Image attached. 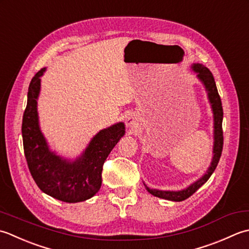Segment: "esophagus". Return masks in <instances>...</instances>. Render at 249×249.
I'll use <instances>...</instances> for the list:
<instances>
[{"mask_svg":"<svg viewBox=\"0 0 249 249\" xmlns=\"http://www.w3.org/2000/svg\"><path fill=\"white\" fill-rule=\"evenodd\" d=\"M125 124L128 126H132V128L136 125V119H135L133 115L129 114L128 116H126V117H125Z\"/></svg>","mask_w":249,"mask_h":249,"instance_id":"1","label":"esophagus"}]
</instances>
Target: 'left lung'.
I'll return each instance as SVG.
<instances>
[{
    "mask_svg": "<svg viewBox=\"0 0 249 249\" xmlns=\"http://www.w3.org/2000/svg\"><path fill=\"white\" fill-rule=\"evenodd\" d=\"M196 72L197 73V77L201 79V82L204 84L205 88L209 92V98L212 103L213 111H214V120H215V143H214V157H213V161L211 167L207 171V173L196 180L195 184L189 186L187 189H184L181 191H161V190H156V189H149L148 187H146L147 190H148L149 194H151L155 196L162 197V199L170 200V201H184L188 199L195 192L200 188L202 185H204L205 182L209 180L213 172L215 171L216 166L219 162L220 156L222 153V147H224V131H222V117H224V110H222V104H221V99L220 95L218 93V90L215 84V79L213 77V74L211 71L205 68L204 65L202 64H195L192 67Z\"/></svg>",
    "mask_w": 249,
    "mask_h": 249,
    "instance_id": "left-lung-1",
    "label": "left lung"
}]
</instances>
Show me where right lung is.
<instances>
[{
  "label": "right lung",
  "instance_id": "add662e5",
  "mask_svg": "<svg viewBox=\"0 0 249 249\" xmlns=\"http://www.w3.org/2000/svg\"><path fill=\"white\" fill-rule=\"evenodd\" d=\"M44 71L39 70L30 83L22 117L23 150L29 171L38 188L54 199L68 203L88 200L101 188L104 162L124 134V124L120 123L100 131L85 154L72 163L55 156L49 151L38 128L36 100Z\"/></svg>",
  "mask_w": 249,
  "mask_h": 249
}]
</instances>
